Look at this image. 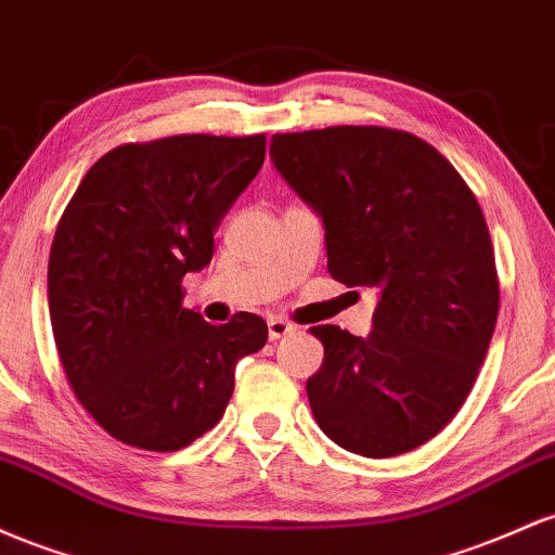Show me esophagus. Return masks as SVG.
<instances>
[{
	"instance_id": "34e87169",
	"label": "esophagus",
	"mask_w": 555,
	"mask_h": 555,
	"mask_svg": "<svg viewBox=\"0 0 555 555\" xmlns=\"http://www.w3.org/2000/svg\"><path fill=\"white\" fill-rule=\"evenodd\" d=\"M294 325H291V322H285V320H280V317H272L270 322H267V333H270V340H280V338H285V335H291L294 333Z\"/></svg>"
}]
</instances>
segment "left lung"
Listing matches in <instances>:
<instances>
[{
  "instance_id": "8db88e82",
  "label": "left lung",
  "mask_w": 555,
  "mask_h": 555,
  "mask_svg": "<svg viewBox=\"0 0 555 555\" xmlns=\"http://www.w3.org/2000/svg\"><path fill=\"white\" fill-rule=\"evenodd\" d=\"M270 157L322 217L330 275L377 291L366 338L311 327L325 346L307 379L311 414L359 456L414 451L462 409L493 338L498 272L482 209L456 167L406 130L278 133Z\"/></svg>"
}]
</instances>
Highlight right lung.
Masks as SVG:
<instances>
[{"mask_svg":"<svg viewBox=\"0 0 555 555\" xmlns=\"http://www.w3.org/2000/svg\"><path fill=\"white\" fill-rule=\"evenodd\" d=\"M264 133L122 143L80 180L49 254V317L73 393L99 427L143 451H180L225 414L235 364L267 344L238 311L209 325L183 275L264 162Z\"/></svg>","mask_w":555,"mask_h":555,"instance_id":"add662e5","label":"right lung"}]
</instances>
